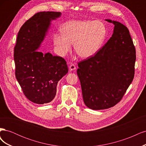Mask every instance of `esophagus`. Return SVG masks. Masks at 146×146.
I'll list each match as a JSON object with an SVG mask.
<instances>
[{
    "mask_svg": "<svg viewBox=\"0 0 146 146\" xmlns=\"http://www.w3.org/2000/svg\"><path fill=\"white\" fill-rule=\"evenodd\" d=\"M76 69V66L74 64H71L69 66V70H74Z\"/></svg>",
    "mask_w": 146,
    "mask_h": 146,
    "instance_id": "1",
    "label": "esophagus"
}]
</instances>
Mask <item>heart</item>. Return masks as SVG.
Here are the masks:
<instances>
[{"label":"heart","mask_w":146,"mask_h":146,"mask_svg":"<svg viewBox=\"0 0 146 146\" xmlns=\"http://www.w3.org/2000/svg\"><path fill=\"white\" fill-rule=\"evenodd\" d=\"M60 30L62 33L54 35L57 50L64 55L74 43L75 51L84 58L94 56L99 51L107 33L106 25L99 21H69L61 25Z\"/></svg>","instance_id":"obj_1"}]
</instances>
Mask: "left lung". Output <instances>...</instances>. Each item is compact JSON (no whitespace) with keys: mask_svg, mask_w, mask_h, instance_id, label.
<instances>
[{"mask_svg":"<svg viewBox=\"0 0 146 146\" xmlns=\"http://www.w3.org/2000/svg\"><path fill=\"white\" fill-rule=\"evenodd\" d=\"M113 33L97 54L78 63L85 104L92 110L107 109L119 102L134 78L136 50L129 30L117 21Z\"/></svg>","mask_w":146,"mask_h":146,"instance_id":"obj_1","label":"left lung"}]
</instances>
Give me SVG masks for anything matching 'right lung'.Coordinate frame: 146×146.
<instances>
[{
	"label": "right lung",
	"instance_id": "1",
	"mask_svg": "<svg viewBox=\"0 0 146 146\" xmlns=\"http://www.w3.org/2000/svg\"><path fill=\"white\" fill-rule=\"evenodd\" d=\"M60 16V12L37 13L25 22L17 34L14 49L15 76L25 96L35 104L50 102L55 97L57 83L68 72L62 57L37 50L50 21Z\"/></svg>",
	"mask_w": 146,
	"mask_h": 146
}]
</instances>
